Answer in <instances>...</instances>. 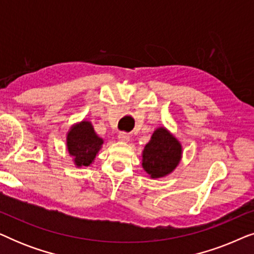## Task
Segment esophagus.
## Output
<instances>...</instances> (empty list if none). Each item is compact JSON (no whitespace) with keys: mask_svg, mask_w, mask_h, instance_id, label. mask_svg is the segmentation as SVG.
<instances>
[{"mask_svg":"<svg viewBox=\"0 0 254 254\" xmlns=\"http://www.w3.org/2000/svg\"><path fill=\"white\" fill-rule=\"evenodd\" d=\"M118 138L123 142H128L129 141V134L126 133V131H120V133L118 134Z\"/></svg>","mask_w":254,"mask_h":254,"instance_id":"esophagus-1","label":"esophagus"}]
</instances>
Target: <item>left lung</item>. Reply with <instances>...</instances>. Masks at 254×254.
<instances>
[{"label":"left lung","mask_w":254,"mask_h":254,"mask_svg":"<svg viewBox=\"0 0 254 254\" xmlns=\"http://www.w3.org/2000/svg\"><path fill=\"white\" fill-rule=\"evenodd\" d=\"M182 157V145L165 128H158L143 150V169L151 178L171 173Z\"/></svg>","instance_id":"left-lung-1"}]
</instances>
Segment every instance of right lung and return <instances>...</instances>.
Returning <instances> with one entry per match:
<instances>
[{
    "instance_id": "obj_1",
    "label": "right lung",
    "mask_w": 254,
    "mask_h": 254,
    "mask_svg": "<svg viewBox=\"0 0 254 254\" xmlns=\"http://www.w3.org/2000/svg\"><path fill=\"white\" fill-rule=\"evenodd\" d=\"M102 144L103 140L97 136L91 124L88 121H83L72 127L68 133L67 148L69 154L74 156L77 166L91 164Z\"/></svg>"
}]
</instances>
